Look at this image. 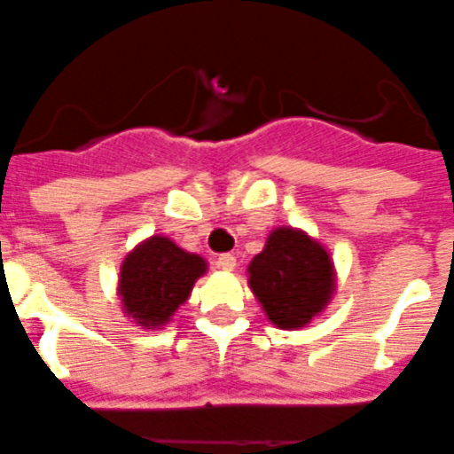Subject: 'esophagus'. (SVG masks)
Listing matches in <instances>:
<instances>
[{
	"label": "esophagus",
	"mask_w": 454,
	"mask_h": 454,
	"mask_svg": "<svg viewBox=\"0 0 454 454\" xmlns=\"http://www.w3.org/2000/svg\"><path fill=\"white\" fill-rule=\"evenodd\" d=\"M215 265H218L220 270H227V272H231V270L236 268V256L234 254H220L218 259H215Z\"/></svg>",
	"instance_id": "34e87169"
}]
</instances>
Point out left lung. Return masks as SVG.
<instances>
[{
	"mask_svg": "<svg viewBox=\"0 0 454 454\" xmlns=\"http://www.w3.org/2000/svg\"><path fill=\"white\" fill-rule=\"evenodd\" d=\"M247 284L277 328H301L335 293V268L319 240L293 227L270 231L261 254L247 265Z\"/></svg>",
	"mask_w": 454,
	"mask_h": 454,
	"instance_id": "obj_1",
	"label": "left lung"
}]
</instances>
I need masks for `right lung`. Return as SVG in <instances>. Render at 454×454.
Listing matches in <instances>:
<instances>
[{
	"instance_id": "right-lung-1",
	"label": "right lung",
	"mask_w": 454,
	"mask_h": 454,
	"mask_svg": "<svg viewBox=\"0 0 454 454\" xmlns=\"http://www.w3.org/2000/svg\"><path fill=\"white\" fill-rule=\"evenodd\" d=\"M205 272L202 256L177 247L168 236H151L123 259L116 293L137 326L161 328Z\"/></svg>"
}]
</instances>
